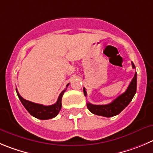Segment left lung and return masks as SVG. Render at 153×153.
Instances as JSON below:
<instances>
[{"mask_svg": "<svg viewBox=\"0 0 153 153\" xmlns=\"http://www.w3.org/2000/svg\"><path fill=\"white\" fill-rule=\"evenodd\" d=\"M132 67L135 68L134 64L132 62ZM137 91V72H135L134 76L131 80V83L128 85V88L125 93L118 96L116 99L114 100L112 102L106 105H94L90 102H87V107L90 112L93 114L101 115L104 117H112L118 115L125 107L132 100L133 97L136 94ZM84 94L87 97V92L84 88Z\"/></svg>", "mask_w": 153, "mask_h": 153, "instance_id": "left-lung-1", "label": "left lung"}]
</instances>
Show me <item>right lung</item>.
<instances>
[{"label": "right lung", "instance_id": "1", "mask_svg": "<svg viewBox=\"0 0 153 153\" xmlns=\"http://www.w3.org/2000/svg\"><path fill=\"white\" fill-rule=\"evenodd\" d=\"M68 85H69V84H68V85H66V87H65V89L63 90V91L60 93L56 102L51 105H42V104L35 103V102H31V101L26 100L22 98V97L19 95L17 89H16V91L19 99L20 100L22 105H24V107L26 109V110L28 111L32 116L35 117V118H38V119L47 120L54 118V117H56L58 114H59V111H60L61 109V107H62V95H63L64 92L66 91V88H68Z\"/></svg>", "mask_w": 153, "mask_h": 153}]
</instances>
